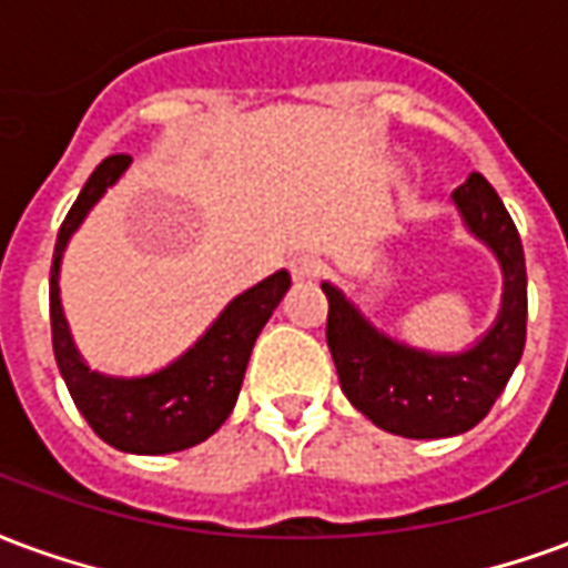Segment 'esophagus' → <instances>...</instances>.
<instances>
[{"label": "esophagus", "mask_w": 568, "mask_h": 568, "mask_svg": "<svg viewBox=\"0 0 568 568\" xmlns=\"http://www.w3.org/2000/svg\"><path fill=\"white\" fill-rule=\"evenodd\" d=\"M321 268H324V263L314 254H300L290 260V275H293V281H314L321 275Z\"/></svg>", "instance_id": "1"}]
</instances>
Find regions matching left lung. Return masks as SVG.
I'll return each instance as SVG.
<instances>
[{"mask_svg": "<svg viewBox=\"0 0 568 568\" xmlns=\"http://www.w3.org/2000/svg\"><path fill=\"white\" fill-rule=\"evenodd\" d=\"M450 199L469 233L494 251L503 268V308L478 345L459 354L403 345L375 329L342 290L324 281L326 345L342 390L357 412L393 436L448 438L481 424L527 342V263L511 214L478 172Z\"/></svg>", "mask_w": 568, "mask_h": 568, "instance_id": "obj_1", "label": "left lung"}]
</instances>
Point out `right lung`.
I'll use <instances>...</instances> for the list:
<instances>
[{
	"instance_id": "1",
	"label": "right lung",
	"mask_w": 568,
	"mask_h": 568,
	"mask_svg": "<svg viewBox=\"0 0 568 568\" xmlns=\"http://www.w3.org/2000/svg\"><path fill=\"white\" fill-rule=\"evenodd\" d=\"M130 163L132 156L126 153L105 156L97 172L87 178L84 190L78 193L60 226L51 263L53 357L78 412L102 442L126 454H172L214 436L230 417L256 335L284 300L290 275L281 268L235 296L196 345L165 369L142 378H114L90 369L74 347L60 305V263L65 244L81 226L87 211L97 205Z\"/></svg>"
}]
</instances>
